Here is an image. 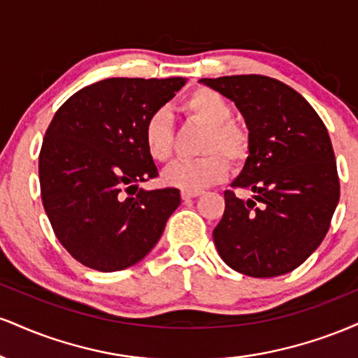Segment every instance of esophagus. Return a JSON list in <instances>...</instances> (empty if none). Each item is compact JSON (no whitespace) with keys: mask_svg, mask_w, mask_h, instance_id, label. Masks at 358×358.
Masks as SVG:
<instances>
[{"mask_svg":"<svg viewBox=\"0 0 358 358\" xmlns=\"http://www.w3.org/2000/svg\"><path fill=\"white\" fill-rule=\"evenodd\" d=\"M202 195V190H182V199L183 200H190L195 199V196Z\"/></svg>","mask_w":358,"mask_h":358,"instance_id":"34e87169","label":"esophagus"}]
</instances>
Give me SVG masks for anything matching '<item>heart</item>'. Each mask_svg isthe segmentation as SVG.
I'll list each match as a JSON object with an SVG mask.
<instances>
[{
  "mask_svg": "<svg viewBox=\"0 0 358 358\" xmlns=\"http://www.w3.org/2000/svg\"><path fill=\"white\" fill-rule=\"evenodd\" d=\"M183 113L193 121L207 126L200 153L202 158L178 162L163 175L170 187L182 190H202L222 182L229 173L228 156L232 163H242L249 155V134L232 121L231 102L217 90L200 87L188 94L182 102ZM143 143L156 163H166L173 155V126L165 109L148 116L143 126Z\"/></svg>",
  "mask_w": 358,
  "mask_h": 358,
  "instance_id": "1",
  "label": "heart"
}]
</instances>
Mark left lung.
<instances>
[{
    "mask_svg": "<svg viewBox=\"0 0 358 358\" xmlns=\"http://www.w3.org/2000/svg\"><path fill=\"white\" fill-rule=\"evenodd\" d=\"M234 101L249 129V156L213 244L225 264L252 278L296 269L322 244L338 205L340 182L330 136L301 94L266 76L200 79Z\"/></svg>",
    "mask_w": 358,
    "mask_h": 358,
    "instance_id": "obj_1",
    "label": "left lung"
}]
</instances>
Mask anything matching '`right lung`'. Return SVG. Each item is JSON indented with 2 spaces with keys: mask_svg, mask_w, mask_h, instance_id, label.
<instances>
[{
  "mask_svg": "<svg viewBox=\"0 0 358 358\" xmlns=\"http://www.w3.org/2000/svg\"><path fill=\"white\" fill-rule=\"evenodd\" d=\"M185 82L104 79L69 97L53 116L40 150V192L57 239L80 264L126 269L162 237L180 192L138 188L158 176L143 126ZM131 189L137 195L126 196Z\"/></svg>",
  "mask_w": 358,
  "mask_h": 358,
  "instance_id": "right-lung-1",
  "label": "right lung"
}]
</instances>
